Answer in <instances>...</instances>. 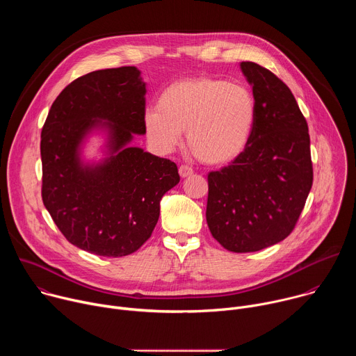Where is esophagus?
<instances>
[{
	"label": "esophagus",
	"mask_w": 356,
	"mask_h": 356,
	"mask_svg": "<svg viewBox=\"0 0 356 356\" xmlns=\"http://www.w3.org/2000/svg\"><path fill=\"white\" fill-rule=\"evenodd\" d=\"M179 175H180V177H188V176H191L193 175V169L191 168H188V166H186V165H181L180 168H179Z\"/></svg>",
	"instance_id": "1"
}]
</instances>
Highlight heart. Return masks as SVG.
<instances>
[{
  "instance_id": "b5f03b06",
  "label": "heart",
  "mask_w": 356,
  "mask_h": 356,
  "mask_svg": "<svg viewBox=\"0 0 356 356\" xmlns=\"http://www.w3.org/2000/svg\"><path fill=\"white\" fill-rule=\"evenodd\" d=\"M258 115L253 92L243 84L216 77L181 79L159 95L158 107L143 113L147 139L162 154L181 142L207 165L235 161L250 142Z\"/></svg>"
}]
</instances>
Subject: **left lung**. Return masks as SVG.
I'll use <instances>...</instances> for the list:
<instances>
[{"label":"left lung","instance_id":"left-lung-1","mask_svg":"<svg viewBox=\"0 0 356 356\" xmlns=\"http://www.w3.org/2000/svg\"><path fill=\"white\" fill-rule=\"evenodd\" d=\"M258 103L249 145L229 166L209 175L206 218L231 252H257L294 228L313 186L310 135L290 88L268 69L241 62Z\"/></svg>","mask_w":356,"mask_h":356}]
</instances>
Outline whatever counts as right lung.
I'll list each match as a JSON object with an SVG mask.
<instances>
[{"label":"right lung","instance_id":"obj_1","mask_svg":"<svg viewBox=\"0 0 356 356\" xmlns=\"http://www.w3.org/2000/svg\"><path fill=\"white\" fill-rule=\"evenodd\" d=\"M145 94L135 66L91 72L58 95L42 129L43 204L66 239L94 255L139 249L180 181L175 162L131 145L146 134ZM92 136L104 138L99 160L83 156Z\"/></svg>","mask_w":356,"mask_h":356}]
</instances>
